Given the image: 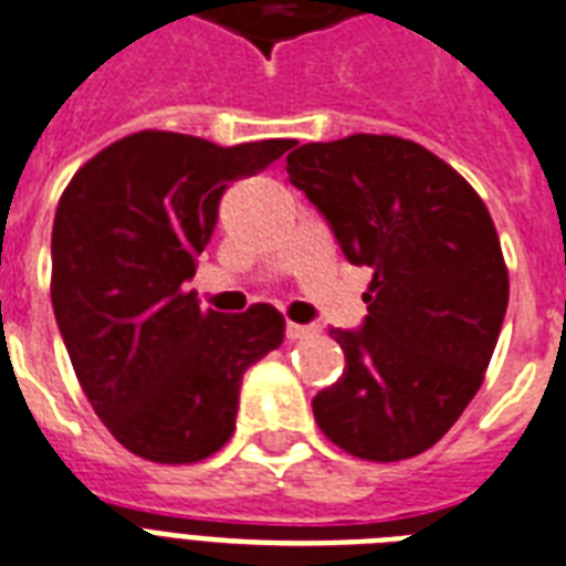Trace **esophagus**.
I'll list each match as a JSON object with an SVG mask.
<instances>
[{"instance_id":"esophagus-1","label":"esophagus","mask_w":566,"mask_h":566,"mask_svg":"<svg viewBox=\"0 0 566 566\" xmlns=\"http://www.w3.org/2000/svg\"><path fill=\"white\" fill-rule=\"evenodd\" d=\"M315 333H318V327L315 324H286V339H292V343H301V339H313Z\"/></svg>"}]
</instances>
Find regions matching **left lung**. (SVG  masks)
Here are the masks:
<instances>
[{
	"label": "left lung",
	"mask_w": 566,
	"mask_h": 566,
	"mask_svg": "<svg viewBox=\"0 0 566 566\" xmlns=\"http://www.w3.org/2000/svg\"><path fill=\"white\" fill-rule=\"evenodd\" d=\"M289 182L369 265L366 322L333 327L345 371L313 398L318 428L363 461L422 454L458 422L496 348L507 269L488 206L458 170L396 135H348L286 156Z\"/></svg>",
	"instance_id": "8db88e82"
}]
</instances>
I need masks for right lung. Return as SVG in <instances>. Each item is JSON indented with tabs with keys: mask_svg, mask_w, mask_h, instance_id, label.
Segmentation results:
<instances>
[{
	"mask_svg": "<svg viewBox=\"0 0 566 566\" xmlns=\"http://www.w3.org/2000/svg\"><path fill=\"white\" fill-rule=\"evenodd\" d=\"M292 138L218 147L195 135H126L78 168L52 223V310L87 401L124 449L197 463L235 431L244 371L283 343L271 304L200 310L186 280L230 182Z\"/></svg>",
	"mask_w": 566,
	"mask_h": 566,
	"instance_id": "1",
	"label": "right lung"
}]
</instances>
